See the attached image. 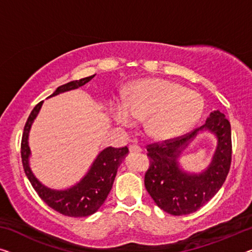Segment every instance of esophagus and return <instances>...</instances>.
Instances as JSON below:
<instances>
[{
    "label": "esophagus",
    "mask_w": 252,
    "mask_h": 252,
    "mask_svg": "<svg viewBox=\"0 0 252 252\" xmlns=\"http://www.w3.org/2000/svg\"><path fill=\"white\" fill-rule=\"evenodd\" d=\"M129 150H130V153H140V152H142L141 147H140V146H138V145H130Z\"/></svg>",
    "instance_id": "1"
}]
</instances>
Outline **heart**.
Wrapping results in <instances>:
<instances>
[{
    "label": "heart",
    "mask_w": 252,
    "mask_h": 252,
    "mask_svg": "<svg viewBox=\"0 0 252 252\" xmlns=\"http://www.w3.org/2000/svg\"><path fill=\"white\" fill-rule=\"evenodd\" d=\"M111 112L115 122L130 126L145 120V129L157 141L186 134L200 120L204 99L200 94L165 79H142L131 86L126 102L114 100Z\"/></svg>",
    "instance_id": "b5f03b06"
}]
</instances>
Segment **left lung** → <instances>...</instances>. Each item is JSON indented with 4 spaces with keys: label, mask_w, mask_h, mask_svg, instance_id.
<instances>
[{
    "label": "left lung",
    "mask_w": 252,
    "mask_h": 252,
    "mask_svg": "<svg viewBox=\"0 0 252 252\" xmlns=\"http://www.w3.org/2000/svg\"><path fill=\"white\" fill-rule=\"evenodd\" d=\"M202 130H209L217 137L216 154L206 170L188 174L179 165L178 157ZM147 152L150 165L145 174V187L150 197L171 215H188L215 196L226 179L232 159L231 125L223 113L214 111L204 126L183 137L148 145Z\"/></svg>",
    "instance_id": "1"
}]
</instances>
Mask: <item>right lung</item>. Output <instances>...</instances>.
<instances>
[{
  "mask_svg": "<svg viewBox=\"0 0 252 252\" xmlns=\"http://www.w3.org/2000/svg\"><path fill=\"white\" fill-rule=\"evenodd\" d=\"M95 77L90 76L82 78L80 80L67 82L60 86L50 97L59 95V94L77 89L89 82ZM43 102H40L33 107L29 118L26 122L24 133L21 140V158L24 165L25 173L38 196L42 200L53 208L56 212L70 217H86L96 213L100 206L104 204L113 186L116 172L120 164L125 159L129 149L126 147L113 148L107 147L103 149L94 160L89 171L76 185L64 190L51 189L44 186L38 179L33 175L29 165V158L32 155L28 138L32 126L38 115Z\"/></svg>",
  "mask_w": 252,
  "mask_h": 252,
  "instance_id": "add662e5",
  "label": "right lung"
}]
</instances>
